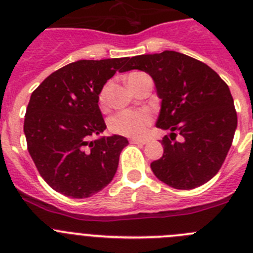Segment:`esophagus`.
<instances>
[{"label": "esophagus", "instance_id": "34e87169", "mask_svg": "<svg viewBox=\"0 0 253 253\" xmlns=\"http://www.w3.org/2000/svg\"><path fill=\"white\" fill-rule=\"evenodd\" d=\"M131 143H137V145H145V143H147V140H138V138H132L131 141H129Z\"/></svg>", "mask_w": 253, "mask_h": 253}]
</instances>
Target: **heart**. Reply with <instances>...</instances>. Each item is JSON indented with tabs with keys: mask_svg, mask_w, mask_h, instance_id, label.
Segmentation results:
<instances>
[{
	"mask_svg": "<svg viewBox=\"0 0 253 253\" xmlns=\"http://www.w3.org/2000/svg\"><path fill=\"white\" fill-rule=\"evenodd\" d=\"M99 106H106V90L99 94ZM154 121V116L147 110H125L115 113L108 120V128L116 135L126 137H142Z\"/></svg>",
	"mask_w": 253,
	"mask_h": 253,
	"instance_id": "1",
	"label": "heart"
}]
</instances>
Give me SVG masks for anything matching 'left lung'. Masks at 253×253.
<instances>
[{
    "mask_svg": "<svg viewBox=\"0 0 253 253\" xmlns=\"http://www.w3.org/2000/svg\"><path fill=\"white\" fill-rule=\"evenodd\" d=\"M131 69L152 77L161 98L156 126L171 131L161 141L163 156L151 163L156 177L184 190L211 180L226 160L237 127L226 82L203 61L169 50L127 59L125 70Z\"/></svg>",
    "mask_w": 253,
    "mask_h": 253,
    "instance_id": "obj_1",
    "label": "left lung"
}]
</instances>
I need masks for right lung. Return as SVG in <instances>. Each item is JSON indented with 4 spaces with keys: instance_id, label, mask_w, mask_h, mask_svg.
Segmentation results:
<instances>
[{
    "instance_id": "1",
    "label": "right lung",
    "mask_w": 253,
    "mask_h": 253,
    "mask_svg": "<svg viewBox=\"0 0 253 253\" xmlns=\"http://www.w3.org/2000/svg\"><path fill=\"white\" fill-rule=\"evenodd\" d=\"M128 58L79 60L51 73L33 92L25 115L27 151L49 186L70 198H88L112 181L128 141L106 129L99 93Z\"/></svg>"
}]
</instances>
